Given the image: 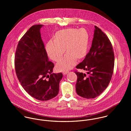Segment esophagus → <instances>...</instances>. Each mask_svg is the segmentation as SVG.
Instances as JSON below:
<instances>
[{
    "label": "esophagus",
    "mask_w": 131,
    "mask_h": 131,
    "mask_svg": "<svg viewBox=\"0 0 131 131\" xmlns=\"http://www.w3.org/2000/svg\"><path fill=\"white\" fill-rule=\"evenodd\" d=\"M69 73V71H63V72H62V73L64 74V75H66L67 74H68Z\"/></svg>",
    "instance_id": "1"
}]
</instances>
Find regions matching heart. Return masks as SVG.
Masks as SVG:
<instances>
[{
	"mask_svg": "<svg viewBox=\"0 0 131 131\" xmlns=\"http://www.w3.org/2000/svg\"><path fill=\"white\" fill-rule=\"evenodd\" d=\"M89 39V34L84 28L60 30L56 33L54 40L48 42L46 51L51 59L58 61L62 57L66 48L67 53L56 66L57 70L64 71L75 66L77 58L81 59L86 55Z\"/></svg>",
	"mask_w": 131,
	"mask_h": 131,
	"instance_id": "b5f03b06",
	"label": "heart"
}]
</instances>
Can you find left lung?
I'll return each instance as SVG.
<instances>
[{
  "mask_svg": "<svg viewBox=\"0 0 131 131\" xmlns=\"http://www.w3.org/2000/svg\"><path fill=\"white\" fill-rule=\"evenodd\" d=\"M91 47L77 69L87 71L88 75L75 71L77 75L76 92L79 96L94 98L108 86L113 72L114 55L112 44L102 30L95 26Z\"/></svg>",
  "mask_w": 131,
  "mask_h": 131,
  "instance_id": "obj_1",
  "label": "left lung"
}]
</instances>
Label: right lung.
Segmentation results:
<instances>
[{
	"instance_id": "obj_1",
	"label": "right lung",
	"mask_w": 131,
	"mask_h": 131,
	"mask_svg": "<svg viewBox=\"0 0 131 131\" xmlns=\"http://www.w3.org/2000/svg\"><path fill=\"white\" fill-rule=\"evenodd\" d=\"M32 26L19 41L15 57L17 77L25 90L34 98L46 101L59 92L62 74L52 73L54 64L49 61L40 29Z\"/></svg>"
}]
</instances>
